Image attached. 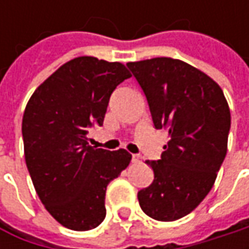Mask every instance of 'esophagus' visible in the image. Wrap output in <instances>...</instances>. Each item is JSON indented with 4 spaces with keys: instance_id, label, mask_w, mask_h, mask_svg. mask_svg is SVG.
Segmentation results:
<instances>
[{
    "instance_id": "1",
    "label": "esophagus",
    "mask_w": 249,
    "mask_h": 249,
    "mask_svg": "<svg viewBox=\"0 0 249 249\" xmlns=\"http://www.w3.org/2000/svg\"><path fill=\"white\" fill-rule=\"evenodd\" d=\"M141 157L140 155H131V160H133V163H139V162H141Z\"/></svg>"
}]
</instances>
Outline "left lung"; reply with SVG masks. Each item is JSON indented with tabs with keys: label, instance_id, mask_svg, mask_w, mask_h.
I'll return each instance as SVG.
<instances>
[{
	"label": "left lung",
	"instance_id": "obj_1",
	"mask_svg": "<svg viewBox=\"0 0 249 249\" xmlns=\"http://www.w3.org/2000/svg\"><path fill=\"white\" fill-rule=\"evenodd\" d=\"M147 101L155 129L167 131L159 160H145L154 181L140 190L149 217L173 222L193 212L213 187L227 152L230 109L219 84L173 58L127 63Z\"/></svg>",
	"mask_w": 249,
	"mask_h": 249
}]
</instances>
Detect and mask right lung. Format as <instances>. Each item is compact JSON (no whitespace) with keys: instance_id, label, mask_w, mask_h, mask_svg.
Instances as JSON below:
<instances>
[{"instance_id":"right-lung-1","label":"right lung","mask_w":249,"mask_h":249,"mask_svg":"<svg viewBox=\"0 0 249 249\" xmlns=\"http://www.w3.org/2000/svg\"><path fill=\"white\" fill-rule=\"evenodd\" d=\"M129 77L123 63L79 56L40 84L26 105L24 159L36 193L71 230L102 223L107 187L131 160L126 149L94 148L87 139L94 123H104L110 94Z\"/></svg>"}]
</instances>
